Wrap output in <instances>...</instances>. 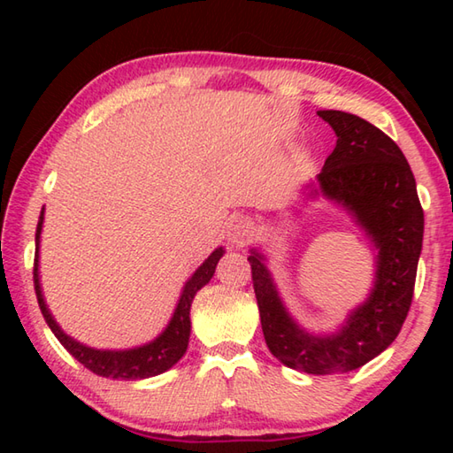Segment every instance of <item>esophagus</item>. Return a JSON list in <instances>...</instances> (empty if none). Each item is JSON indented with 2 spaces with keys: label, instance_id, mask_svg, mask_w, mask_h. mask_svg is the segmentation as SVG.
<instances>
[{
  "label": "esophagus",
  "instance_id": "obj_1",
  "mask_svg": "<svg viewBox=\"0 0 453 453\" xmlns=\"http://www.w3.org/2000/svg\"><path fill=\"white\" fill-rule=\"evenodd\" d=\"M251 235H254V224H251L250 219H234L232 224L227 226V240L235 248H242V245L248 243L251 240Z\"/></svg>",
  "mask_w": 453,
  "mask_h": 453
}]
</instances>
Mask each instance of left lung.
<instances>
[{
  "instance_id": "left-lung-1",
  "label": "left lung",
  "mask_w": 453,
  "mask_h": 453,
  "mask_svg": "<svg viewBox=\"0 0 453 453\" xmlns=\"http://www.w3.org/2000/svg\"><path fill=\"white\" fill-rule=\"evenodd\" d=\"M318 116L337 135L305 199L324 196L342 205L375 251L373 286L334 332H310L283 303L262 250L248 262L267 348L291 370L329 375L372 362L400 334L408 316L424 240L416 180L394 140L354 113L321 110Z\"/></svg>"
}]
</instances>
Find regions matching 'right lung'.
<instances>
[{
	"instance_id": "add662e5",
	"label": "right lung",
	"mask_w": 453,
	"mask_h": 453,
	"mask_svg": "<svg viewBox=\"0 0 453 453\" xmlns=\"http://www.w3.org/2000/svg\"><path fill=\"white\" fill-rule=\"evenodd\" d=\"M42 227H43V210L40 221H37V232H35V264H34V283H35V294L37 303L45 318V324L50 326L53 335L58 337L61 346H64L70 354L78 359L80 364L88 367L89 372H94L102 378L111 380H145L153 378L170 370L180 362L186 354L189 334H191V319L189 310L191 302L199 289L216 273V265L226 254L224 248H216L208 256V259L191 273V278L183 286L180 300L175 303V310L172 313L170 321L164 327V332L157 337H153L151 342L143 343V346L127 348V349H97L89 348L86 343L73 340L72 335H67L61 326L51 316V311L45 303L42 283H40V242H42Z\"/></svg>"
}]
</instances>
